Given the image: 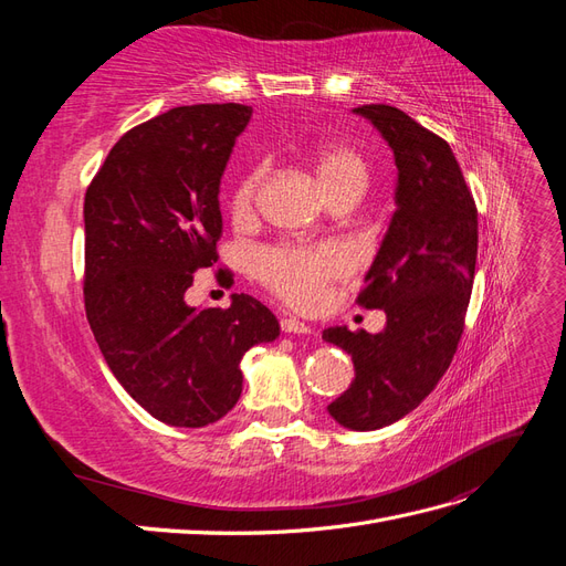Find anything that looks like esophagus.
Listing matches in <instances>:
<instances>
[{
    "mask_svg": "<svg viewBox=\"0 0 566 566\" xmlns=\"http://www.w3.org/2000/svg\"><path fill=\"white\" fill-rule=\"evenodd\" d=\"M281 331L287 335H310L312 328L300 318H281Z\"/></svg>",
    "mask_w": 566,
    "mask_h": 566,
    "instance_id": "esophagus-1",
    "label": "esophagus"
}]
</instances>
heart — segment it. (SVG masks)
<instances>
[{
	"label": "heart",
	"instance_id": "b5f03b06",
	"mask_svg": "<svg viewBox=\"0 0 566 566\" xmlns=\"http://www.w3.org/2000/svg\"><path fill=\"white\" fill-rule=\"evenodd\" d=\"M314 172L323 191L345 184L366 181V163L354 148L339 142H325L314 153ZM262 172L252 169L235 184L231 210L235 217L250 212ZM352 269L349 252L337 243L321 245H273L262 250L254 260V273L260 283L293 310H314L323 300L325 287L342 279Z\"/></svg>",
	"mask_w": 566,
	"mask_h": 566
}]
</instances>
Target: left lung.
I'll list each match as a JSON object with an SVG mask.
<instances>
[{
  "mask_svg": "<svg viewBox=\"0 0 566 566\" xmlns=\"http://www.w3.org/2000/svg\"><path fill=\"white\" fill-rule=\"evenodd\" d=\"M394 150L397 210L356 302L382 310L380 333L323 331L352 354L354 380L328 406L356 432L380 430L418 408L453 361L476 264V205L451 146L403 111L354 108Z\"/></svg>",
  "mask_w": 566,
  "mask_h": 566,
  "instance_id": "left-lung-1",
  "label": "left lung"
}]
</instances>
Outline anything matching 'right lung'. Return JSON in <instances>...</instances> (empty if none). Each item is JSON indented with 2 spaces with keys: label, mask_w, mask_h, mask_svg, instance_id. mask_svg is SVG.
I'll return each mask as SVG.
<instances>
[{
  "label": "right lung",
  "mask_w": 566,
  "mask_h": 566,
  "mask_svg": "<svg viewBox=\"0 0 566 566\" xmlns=\"http://www.w3.org/2000/svg\"><path fill=\"white\" fill-rule=\"evenodd\" d=\"M252 108L200 104L136 125L84 196V310L129 397L172 427H205L241 399V361L279 337L262 302L188 306L221 238L219 184ZM221 273V269H219Z\"/></svg>",
  "instance_id": "1"
}]
</instances>
